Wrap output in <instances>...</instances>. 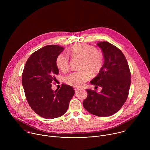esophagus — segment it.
Listing matches in <instances>:
<instances>
[{"instance_id": "obj_1", "label": "esophagus", "mask_w": 150, "mask_h": 150, "mask_svg": "<svg viewBox=\"0 0 150 150\" xmlns=\"http://www.w3.org/2000/svg\"><path fill=\"white\" fill-rule=\"evenodd\" d=\"M74 90H75V93H77L78 91H79L80 90V89H79V88H74Z\"/></svg>"}]
</instances>
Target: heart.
Masks as SVG:
<instances>
[{
  "instance_id": "1",
  "label": "heart",
  "mask_w": 150,
  "mask_h": 150,
  "mask_svg": "<svg viewBox=\"0 0 150 150\" xmlns=\"http://www.w3.org/2000/svg\"><path fill=\"white\" fill-rule=\"evenodd\" d=\"M69 54L74 57L82 58L80 71L73 72L65 78V81L71 86L79 87L85 82L90 79L91 72L98 74L103 66V54L92 46L87 45H76L68 51ZM56 65L59 69L63 72L67 71L69 67V59L65 53L59 54L56 59Z\"/></svg>"
}]
</instances>
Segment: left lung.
<instances>
[{"mask_svg": "<svg viewBox=\"0 0 150 150\" xmlns=\"http://www.w3.org/2000/svg\"><path fill=\"white\" fill-rule=\"evenodd\" d=\"M101 49L104 63L98 74L90 83L101 87L100 93L85 90L88 96L83 101V108L89 113L101 117L118 112L125 103L131 85V73L123 53L107 41L97 44Z\"/></svg>", "mask_w": 150, "mask_h": 150, "instance_id": "left-lung-1", "label": "left lung"}]
</instances>
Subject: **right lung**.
<instances>
[{
	"label": "right lung",
	"instance_id": "right-lung-1",
	"mask_svg": "<svg viewBox=\"0 0 150 150\" xmlns=\"http://www.w3.org/2000/svg\"><path fill=\"white\" fill-rule=\"evenodd\" d=\"M64 50L57 45H48L33 53L27 60L22 75V83L27 100L39 116L52 119L67 111L75 91L70 85L62 84L56 91L52 89L54 75L59 74L57 56Z\"/></svg>",
	"mask_w": 150,
	"mask_h": 150
}]
</instances>
